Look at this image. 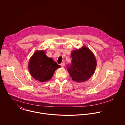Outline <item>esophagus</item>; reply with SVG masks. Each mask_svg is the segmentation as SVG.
Masks as SVG:
<instances>
[{
  "instance_id": "34e87169",
  "label": "esophagus",
  "mask_w": 125,
  "mask_h": 125,
  "mask_svg": "<svg viewBox=\"0 0 125 125\" xmlns=\"http://www.w3.org/2000/svg\"><path fill=\"white\" fill-rule=\"evenodd\" d=\"M60 65H61V66L62 67H64L65 66V63H64V62L60 64Z\"/></svg>"
}]
</instances>
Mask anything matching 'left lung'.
<instances>
[{
	"label": "left lung",
	"mask_w": 125,
	"mask_h": 125,
	"mask_svg": "<svg viewBox=\"0 0 125 125\" xmlns=\"http://www.w3.org/2000/svg\"><path fill=\"white\" fill-rule=\"evenodd\" d=\"M72 64L68 71L72 80L77 82H84L94 74L97 66L96 57L92 52L85 46L71 52Z\"/></svg>",
	"instance_id": "1"
}]
</instances>
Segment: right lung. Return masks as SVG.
Here are the masks:
<instances>
[{
    "label": "right lung",
    "instance_id": "obj_1",
    "mask_svg": "<svg viewBox=\"0 0 125 125\" xmlns=\"http://www.w3.org/2000/svg\"><path fill=\"white\" fill-rule=\"evenodd\" d=\"M44 50L36 51L28 62V70L32 77L40 82L50 80L55 71L60 67L52 58L48 57Z\"/></svg>",
    "mask_w": 125,
    "mask_h": 125
}]
</instances>
